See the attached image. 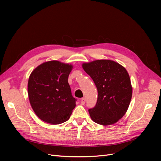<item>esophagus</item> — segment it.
<instances>
[{"instance_id": "obj_1", "label": "esophagus", "mask_w": 161, "mask_h": 161, "mask_svg": "<svg viewBox=\"0 0 161 161\" xmlns=\"http://www.w3.org/2000/svg\"><path fill=\"white\" fill-rule=\"evenodd\" d=\"M81 104H82V105H84L86 104V98H82L81 99Z\"/></svg>"}]
</instances>
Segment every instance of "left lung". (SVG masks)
<instances>
[{"label":"left lung","instance_id":"obj_1","mask_svg":"<svg viewBox=\"0 0 161 161\" xmlns=\"http://www.w3.org/2000/svg\"><path fill=\"white\" fill-rule=\"evenodd\" d=\"M95 82L97 102L89 109L91 119L101 125H110L124 116L129 106L132 87L128 72L112 60L101 59L82 64Z\"/></svg>","mask_w":161,"mask_h":161}]
</instances>
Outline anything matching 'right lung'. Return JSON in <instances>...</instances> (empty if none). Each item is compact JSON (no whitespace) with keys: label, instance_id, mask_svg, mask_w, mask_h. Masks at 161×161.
<instances>
[{"label":"right lung","instance_id":"1","mask_svg":"<svg viewBox=\"0 0 161 161\" xmlns=\"http://www.w3.org/2000/svg\"><path fill=\"white\" fill-rule=\"evenodd\" d=\"M72 68L70 64L50 61L31 72L27 87L29 98L41 120L52 125L69 120L76 106L68 82Z\"/></svg>","mask_w":161,"mask_h":161}]
</instances>
